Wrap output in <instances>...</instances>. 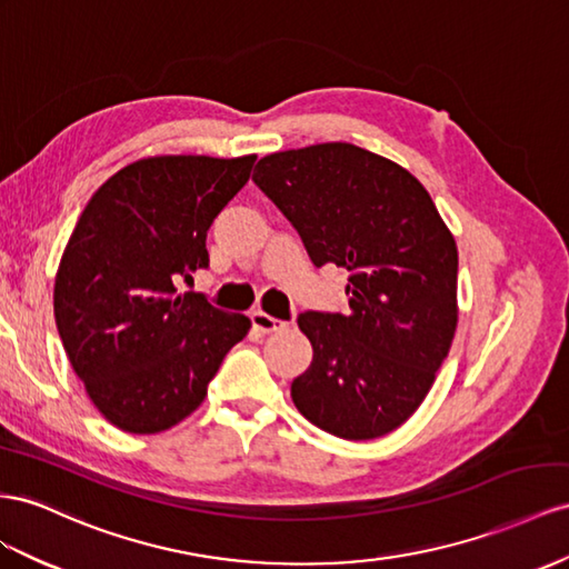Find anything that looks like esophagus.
Listing matches in <instances>:
<instances>
[{"label":"esophagus","instance_id":"obj_1","mask_svg":"<svg viewBox=\"0 0 569 569\" xmlns=\"http://www.w3.org/2000/svg\"><path fill=\"white\" fill-rule=\"evenodd\" d=\"M251 326H253V330H258V332H278V330H282L287 322L284 320H278V318H272L270 313H266V311H253L251 313Z\"/></svg>","mask_w":569,"mask_h":569}]
</instances>
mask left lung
Returning a JSON list of instances; mask_svg holds the SVG:
<instances>
[{
  "mask_svg": "<svg viewBox=\"0 0 569 569\" xmlns=\"http://www.w3.org/2000/svg\"><path fill=\"white\" fill-rule=\"evenodd\" d=\"M256 187L295 224L313 266L349 270V313H301L313 361L291 399L313 426L373 440L431 390L457 330V243L423 183L351 143L272 152Z\"/></svg>",
  "mask_w": 569,
  "mask_h": 569,
  "instance_id": "left-lung-1",
  "label": "left lung"
}]
</instances>
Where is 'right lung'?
I'll return each instance as SVG.
<instances>
[{"mask_svg": "<svg viewBox=\"0 0 569 569\" xmlns=\"http://www.w3.org/2000/svg\"><path fill=\"white\" fill-rule=\"evenodd\" d=\"M256 156H158L107 179L76 222L54 320L90 402L119 431H167L201 407L251 320L177 289L208 268L206 237Z\"/></svg>", "mask_w": 569, "mask_h": 569, "instance_id": "obj_1", "label": "right lung"}]
</instances>
